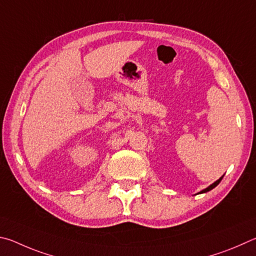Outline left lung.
<instances>
[{
  "label": "left lung",
  "mask_w": 256,
  "mask_h": 256,
  "mask_svg": "<svg viewBox=\"0 0 256 256\" xmlns=\"http://www.w3.org/2000/svg\"><path fill=\"white\" fill-rule=\"evenodd\" d=\"M224 178V176H222V178H218V180L217 181H214V183H212V184H210L208 188H206V189H204V190H201L200 192H199V194H206V192H208V191H210V190H212L214 189V188H216L218 184H219V182H220L222 181V178Z\"/></svg>",
  "instance_id": "left-lung-1"
}]
</instances>
